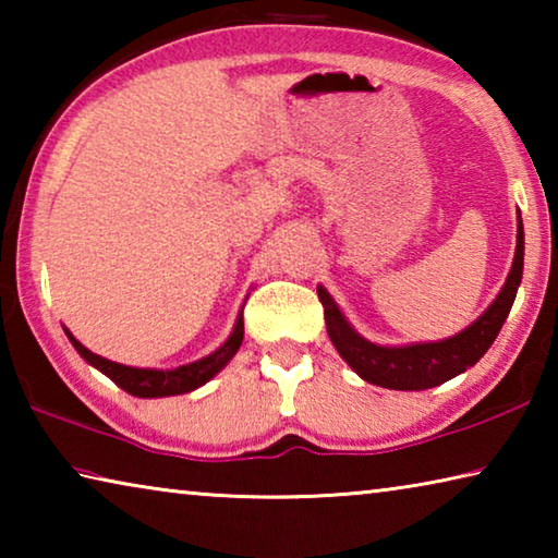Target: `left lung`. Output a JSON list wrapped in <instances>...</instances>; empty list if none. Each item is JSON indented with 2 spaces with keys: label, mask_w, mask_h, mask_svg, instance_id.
Masks as SVG:
<instances>
[{
  "label": "left lung",
  "mask_w": 558,
  "mask_h": 558,
  "mask_svg": "<svg viewBox=\"0 0 558 558\" xmlns=\"http://www.w3.org/2000/svg\"><path fill=\"white\" fill-rule=\"evenodd\" d=\"M524 270V226L522 216L517 223V251L512 260V270L505 280L499 295L493 300L483 315L475 323L438 342H413L401 347H386L369 342L356 329L349 325V319L337 307L335 298L317 286L319 302L325 307L327 335L332 339L339 356L362 376L364 381L393 391H423L433 386L446 384L452 376L468 372L470 366L480 362L502 329L509 310L514 305L517 288L522 282Z\"/></svg>",
  "instance_id": "obj_1"
}]
</instances>
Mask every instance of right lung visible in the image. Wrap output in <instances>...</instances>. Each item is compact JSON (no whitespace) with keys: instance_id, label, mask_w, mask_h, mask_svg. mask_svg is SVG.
<instances>
[{"instance_id":"obj_1","label":"right lung","mask_w":558,"mask_h":558,"mask_svg":"<svg viewBox=\"0 0 558 558\" xmlns=\"http://www.w3.org/2000/svg\"><path fill=\"white\" fill-rule=\"evenodd\" d=\"M65 335H69L75 352L86 359L90 366H96L98 372L106 374L110 381H116L122 391L140 396V399H162V396H179V393L199 389V386L211 381L214 376L231 362L243 342V310L239 313V317H235L233 332L219 349H216V352L196 359L192 364L177 366V369H140V366H125V364L110 362V359L93 354L90 349L83 347L78 339L69 332V329H65Z\"/></svg>"}]
</instances>
